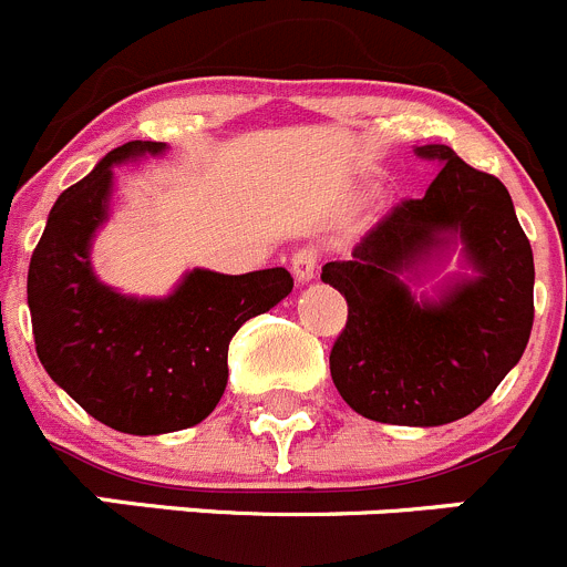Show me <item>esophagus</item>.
Here are the masks:
<instances>
[{
    "instance_id": "1",
    "label": "esophagus",
    "mask_w": 567,
    "mask_h": 567,
    "mask_svg": "<svg viewBox=\"0 0 567 567\" xmlns=\"http://www.w3.org/2000/svg\"><path fill=\"white\" fill-rule=\"evenodd\" d=\"M317 267H320V252H317L315 247H300V250L292 256V272L298 284H309V280H315Z\"/></svg>"
}]
</instances>
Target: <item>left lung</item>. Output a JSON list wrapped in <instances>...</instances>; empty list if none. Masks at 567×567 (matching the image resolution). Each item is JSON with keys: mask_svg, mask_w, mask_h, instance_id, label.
Wrapping results in <instances>:
<instances>
[{"mask_svg": "<svg viewBox=\"0 0 567 567\" xmlns=\"http://www.w3.org/2000/svg\"><path fill=\"white\" fill-rule=\"evenodd\" d=\"M440 164L425 197L403 199L350 261L322 280L348 300L331 350V379L353 412L375 423L445 425L476 412L520 361L535 322V258L498 177L445 144L414 147ZM461 250L434 299L411 284Z\"/></svg>", "mask_w": 567, "mask_h": 567, "instance_id": "left-lung-1", "label": "left lung"}]
</instances>
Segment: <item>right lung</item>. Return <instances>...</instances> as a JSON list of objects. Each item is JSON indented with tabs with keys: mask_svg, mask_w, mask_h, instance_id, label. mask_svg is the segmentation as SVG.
Returning <instances> with one entry per match:
<instances>
[{
	"mask_svg": "<svg viewBox=\"0 0 567 567\" xmlns=\"http://www.w3.org/2000/svg\"><path fill=\"white\" fill-rule=\"evenodd\" d=\"M164 153V142H127L69 186L27 272L35 353L50 379L91 417L136 436L206 420L228 384L234 333L295 287L284 267L188 269L164 298L122 295L96 278L91 245L111 219L113 166Z\"/></svg>",
	"mask_w": 567,
	"mask_h": 567,
	"instance_id": "right-lung-1",
	"label": "right lung"
}]
</instances>
